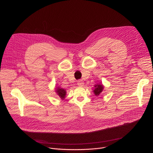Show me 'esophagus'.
<instances>
[{
    "instance_id": "esophagus-1",
    "label": "esophagus",
    "mask_w": 153,
    "mask_h": 153,
    "mask_svg": "<svg viewBox=\"0 0 153 153\" xmlns=\"http://www.w3.org/2000/svg\"><path fill=\"white\" fill-rule=\"evenodd\" d=\"M77 85H78V86H80V87L83 86L84 85V81L83 80L79 79L77 81Z\"/></svg>"
}]
</instances>
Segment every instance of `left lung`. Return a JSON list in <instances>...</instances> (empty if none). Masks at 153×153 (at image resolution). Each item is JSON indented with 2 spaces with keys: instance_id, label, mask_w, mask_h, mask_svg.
<instances>
[{
  "instance_id": "8db88e82",
  "label": "left lung",
  "mask_w": 153,
  "mask_h": 153,
  "mask_svg": "<svg viewBox=\"0 0 153 153\" xmlns=\"http://www.w3.org/2000/svg\"><path fill=\"white\" fill-rule=\"evenodd\" d=\"M94 87H95V89L93 91V92L96 96H99L103 89V86L102 85L99 84V85H96Z\"/></svg>"
}]
</instances>
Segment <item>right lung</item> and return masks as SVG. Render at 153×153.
Listing matches in <instances>:
<instances>
[{
  "instance_id": "right-lung-1",
  "label": "right lung",
  "mask_w": 153,
  "mask_h": 153,
  "mask_svg": "<svg viewBox=\"0 0 153 153\" xmlns=\"http://www.w3.org/2000/svg\"><path fill=\"white\" fill-rule=\"evenodd\" d=\"M56 92L57 94L59 96L61 99H64L66 96V91L62 88H61L59 87H57L56 89Z\"/></svg>"
}]
</instances>
